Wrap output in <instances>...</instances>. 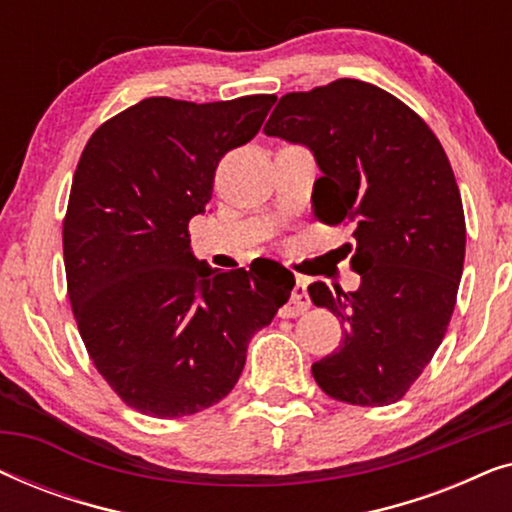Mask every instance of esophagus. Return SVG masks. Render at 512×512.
<instances>
[{"label": "esophagus", "mask_w": 512, "mask_h": 512, "mask_svg": "<svg viewBox=\"0 0 512 512\" xmlns=\"http://www.w3.org/2000/svg\"><path fill=\"white\" fill-rule=\"evenodd\" d=\"M307 310H310V296H307V289H305V282H296V286H293L291 291V300L289 305H284L282 310H279V314H282L284 319H291V317H300V314H305Z\"/></svg>", "instance_id": "1"}]
</instances>
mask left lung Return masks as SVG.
Segmentation results:
<instances>
[{
	"label": "left lung",
	"mask_w": 512,
	"mask_h": 512,
	"mask_svg": "<svg viewBox=\"0 0 512 512\" xmlns=\"http://www.w3.org/2000/svg\"><path fill=\"white\" fill-rule=\"evenodd\" d=\"M263 132L312 151L317 219L354 223L359 289L307 286L345 324L314 380L342 403H396L429 366L457 303L466 219L450 160L415 111L356 79L284 95Z\"/></svg>",
	"instance_id": "8db88e82"
}]
</instances>
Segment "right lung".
I'll list each match as a JSON object with an SVG mask.
<instances>
[{"label": "right lung", "instance_id": "add662e5", "mask_svg": "<svg viewBox=\"0 0 512 512\" xmlns=\"http://www.w3.org/2000/svg\"><path fill=\"white\" fill-rule=\"evenodd\" d=\"M275 100L146 97L81 153L62 226L69 303L97 373L142 415L177 419L226 398L249 340L291 296L282 265L221 272L188 240L219 160L256 137Z\"/></svg>", "mask_w": 512, "mask_h": 512}]
</instances>
